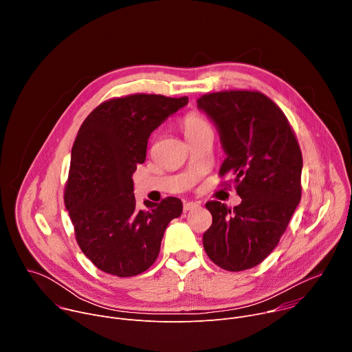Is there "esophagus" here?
I'll return each instance as SVG.
<instances>
[{"mask_svg": "<svg viewBox=\"0 0 352 352\" xmlns=\"http://www.w3.org/2000/svg\"><path fill=\"white\" fill-rule=\"evenodd\" d=\"M199 206H200V204H199V202H186V204L184 205V212L195 210V209H197Z\"/></svg>", "mask_w": 352, "mask_h": 352, "instance_id": "obj_1", "label": "esophagus"}]
</instances>
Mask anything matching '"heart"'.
Returning a JSON list of instances; mask_svg holds the SVG:
<instances>
[{
  "instance_id": "b5f03b06",
  "label": "heart",
  "mask_w": 352,
  "mask_h": 352,
  "mask_svg": "<svg viewBox=\"0 0 352 352\" xmlns=\"http://www.w3.org/2000/svg\"><path fill=\"white\" fill-rule=\"evenodd\" d=\"M179 126L188 140H193L206 132H213L210 124L196 113H186L179 120Z\"/></svg>"
}]
</instances>
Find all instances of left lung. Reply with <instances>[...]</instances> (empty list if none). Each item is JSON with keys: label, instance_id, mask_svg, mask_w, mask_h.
<instances>
[{"label": "left lung", "instance_id": "1", "mask_svg": "<svg viewBox=\"0 0 352 352\" xmlns=\"http://www.w3.org/2000/svg\"><path fill=\"white\" fill-rule=\"evenodd\" d=\"M197 107L216 124L227 155L219 174L234 175L242 199L232 210L206 204L213 223L204 246L221 269L248 270L273 252L299 204L302 153L285 114L261 91L208 93Z\"/></svg>", "mask_w": 352, "mask_h": 352}]
</instances>
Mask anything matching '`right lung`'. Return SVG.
<instances>
[{
    "instance_id": "right-lung-1",
    "label": "right lung",
    "mask_w": 352,
    "mask_h": 352,
    "mask_svg": "<svg viewBox=\"0 0 352 352\" xmlns=\"http://www.w3.org/2000/svg\"><path fill=\"white\" fill-rule=\"evenodd\" d=\"M188 97L136 93L110 98L83 121L72 146L64 202L82 252L102 272L132 277L160 252L168 223L182 213L178 197L146 200L136 209L132 175L146 160L147 139Z\"/></svg>"
}]
</instances>
